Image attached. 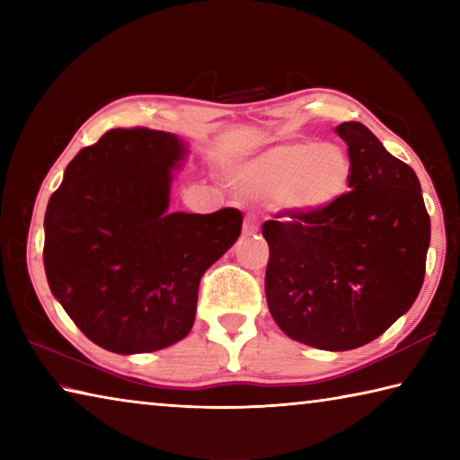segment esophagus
Listing matches in <instances>:
<instances>
[{
  "instance_id": "esophagus-1",
  "label": "esophagus",
  "mask_w": 460,
  "mask_h": 460,
  "mask_svg": "<svg viewBox=\"0 0 460 460\" xmlns=\"http://www.w3.org/2000/svg\"><path fill=\"white\" fill-rule=\"evenodd\" d=\"M255 233H258V223L252 217H247L243 223V235H255Z\"/></svg>"
}]
</instances>
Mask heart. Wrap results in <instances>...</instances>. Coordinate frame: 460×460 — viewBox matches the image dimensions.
I'll return each instance as SVG.
<instances>
[{
    "label": "heart",
    "instance_id": "heart-1",
    "mask_svg": "<svg viewBox=\"0 0 460 460\" xmlns=\"http://www.w3.org/2000/svg\"><path fill=\"white\" fill-rule=\"evenodd\" d=\"M351 160L334 144L292 142L270 147L237 170L239 190L253 199H279L294 213H316L349 189Z\"/></svg>",
    "mask_w": 460,
    "mask_h": 460
}]
</instances>
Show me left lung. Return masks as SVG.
<instances>
[{
	"label": "left lung",
	"mask_w": 460,
	"mask_h": 460,
	"mask_svg": "<svg viewBox=\"0 0 460 460\" xmlns=\"http://www.w3.org/2000/svg\"><path fill=\"white\" fill-rule=\"evenodd\" d=\"M351 192L316 213L263 223L266 298L288 337L323 351L377 339L418 298L430 217L414 170L359 121L337 126Z\"/></svg>",
	"instance_id": "obj_1"
}]
</instances>
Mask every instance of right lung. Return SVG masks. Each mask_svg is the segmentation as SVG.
Wrapping results in <instances>:
<instances>
[{
	"mask_svg": "<svg viewBox=\"0 0 460 460\" xmlns=\"http://www.w3.org/2000/svg\"><path fill=\"white\" fill-rule=\"evenodd\" d=\"M189 144L168 131L109 129L65 170L44 215L50 292L95 345L152 353L182 341L205 271L235 243L243 215L170 211Z\"/></svg>",
	"mask_w": 460,
	"mask_h": 460,
	"instance_id": "obj_1",
	"label": "right lung"
}]
</instances>
